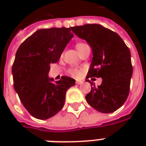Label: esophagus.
I'll list each match as a JSON object with an SVG mask.
<instances>
[{"instance_id":"esophagus-1","label":"esophagus","mask_w":146,"mask_h":146,"mask_svg":"<svg viewBox=\"0 0 146 146\" xmlns=\"http://www.w3.org/2000/svg\"><path fill=\"white\" fill-rule=\"evenodd\" d=\"M76 83L78 85L82 84V83H83V81H82V80H76Z\"/></svg>"}]
</instances>
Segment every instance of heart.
<instances>
[{
  "label": "heart",
  "instance_id": "1",
  "mask_svg": "<svg viewBox=\"0 0 146 146\" xmlns=\"http://www.w3.org/2000/svg\"><path fill=\"white\" fill-rule=\"evenodd\" d=\"M87 44H85V43H78L76 45V48L77 49V50L79 51V53H80L82 51V50L83 49L85 46H86ZM69 73L70 74L71 76H73L74 77H79L81 75V71L80 70H78V69L73 68V69H70L69 70Z\"/></svg>",
  "mask_w": 146,
  "mask_h": 146
}]
</instances>
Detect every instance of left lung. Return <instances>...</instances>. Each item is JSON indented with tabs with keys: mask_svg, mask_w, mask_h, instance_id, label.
Returning a JSON list of instances; mask_svg holds the SVG:
<instances>
[{
	"mask_svg": "<svg viewBox=\"0 0 146 146\" xmlns=\"http://www.w3.org/2000/svg\"><path fill=\"white\" fill-rule=\"evenodd\" d=\"M71 30L92 48L93 58L86 76L91 91L86 96L90 106L102 113L120 108L129 96L133 66L130 51L118 34L98 24L71 27ZM102 78L96 87L88 79Z\"/></svg>",
	"mask_w": 146,
	"mask_h": 146,
	"instance_id": "1",
	"label": "left lung"
}]
</instances>
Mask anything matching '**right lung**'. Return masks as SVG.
<instances>
[{
  "label": "right lung",
  "instance_id": "add662e5",
  "mask_svg": "<svg viewBox=\"0 0 146 146\" xmlns=\"http://www.w3.org/2000/svg\"><path fill=\"white\" fill-rule=\"evenodd\" d=\"M73 34L70 28L42 29L24 41L12 66L15 91L34 117L46 120L64 107L66 92L75 80L63 76L54 83L48 76L50 64L59 60Z\"/></svg>",
  "mask_w": 146,
  "mask_h": 146
}]
</instances>
